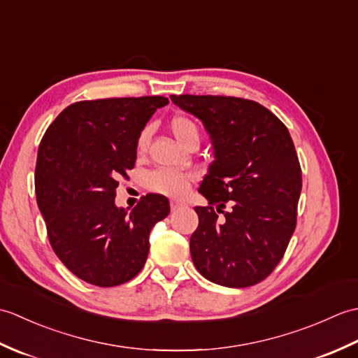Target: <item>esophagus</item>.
I'll list each match as a JSON object with an SVG mask.
<instances>
[{"label": "esophagus", "mask_w": 358, "mask_h": 358, "mask_svg": "<svg viewBox=\"0 0 358 358\" xmlns=\"http://www.w3.org/2000/svg\"><path fill=\"white\" fill-rule=\"evenodd\" d=\"M183 206H185V204L181 203V201H175V200L171 201V209H172V210H178L180 208H183Z\"/></svg>", "instance_id": "obj_1"}]
</instances>
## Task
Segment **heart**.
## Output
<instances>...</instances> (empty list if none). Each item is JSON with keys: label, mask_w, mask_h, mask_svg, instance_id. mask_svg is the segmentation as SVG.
I'll return each mask as SVG.
<instances>
[{"label": "heart", "mask_w": 358, "mask_h": 358, "mask_svg": "<svg viewBox=\"0 0 358 358\" xmlns=\"http://www.w3.org/2000/svg\"><path fill=\"white\" fill-rule=\"evenodd\" d=\"M171 132L173 134L175 138L178 143L183 144L186 148L189 143L194 140H199V129H196L195 123L192 120L186 117L177 115L171 120ZM149 140V129H144V131L138 136V149L146 148V143ZM192 181L191 173H183L177 171H169V169H157L154 172L148 173L146 177V187L149 191L166 195V196H181L189 187V183Z\"/></svg>", "instance_id": "b5f03b06"}]
</instances>
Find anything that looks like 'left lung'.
Listing matches in <instances>:
<instances>
[{
    "label": "left lung",
    "mask_w": 358,
    "mask_h": 358,
    "mask_svg": "<svg viewBox=\"0 0 358 358\" xmlns=\"http://www.w3.org/2000/svg\"><path fill=\"white\" fill-rule=\"evenodd\" d=\"M171 100L201 121L215 158L199 189L209 206L195 208V268L226 287L260 283L280 263L296 222L301 169L287 127L245 98L171 95ZM226 202L231 204L227 213Z\"/></svg>",
    "instance_id": "1"
}]
</instances>
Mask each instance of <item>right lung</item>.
I'll return each mask as SVG.
<instances>
[{
  "mask_svg": "<svg viewBox=\"0 0 358 358\" xmlns=\"http://www.w3.org/2000/svg\"><path fill=\"white\" fill-rule=\"evenodd\" d=\"M164 96L78 101L59 113L38 148L35 191L59 260L100 287L132 280L146 263L149 234L169 215L166 196L148 194L129 212L115 204L118 178L136 159L138 136Z\"/></svg>",
  "mask_w": 358,
  "mask_h": 358,
  "instance_id": "1",
  "label": "right lung"
}]
</instances>
